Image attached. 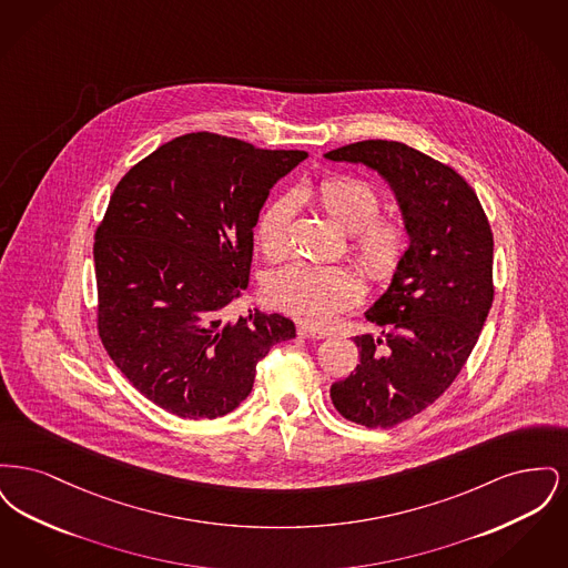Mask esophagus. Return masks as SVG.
<instances>
[{"mask_svg":"<svg viewBox=\"0 0 568 568\" xmlns=\"http://www.w3.org/2000/svg\"><path fill=\"white\" fill-rule=\"evenodd\" d=\"M297 336L300 338H325L327 332L317 329V327H311V325H297Z\"/></svg>","mask_w":568,"mask_h":568,"instance_id":"esophagus-1","label":"esophagus"}]
</instances>
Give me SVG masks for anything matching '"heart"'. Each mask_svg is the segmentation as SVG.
<instances>
[{
	"label": "heart",
	"instance_id": "obj_1",
	"mask_svg": "<svg viewBox=\"0 0 568 568\" xmlns=\"http://www.w3.org/2000/svg\"><path fill=\"white\" fill-rule=\"evenodd\" d=\"M315 200L341 230L352 234L353 260L371 281L387 283L400 271L408 253V232L392 216H378L381 195L355 176H332L315 187ZM296 197L278 195L257 219V244L271 260L290 251V227L296 215ZM264 294L272 306L306 324H329L359 297V283L341 266L294 262L271 272Z\"/></svg>",
	"mask_w": 568,
	"mask_h": 568
}]
</instances>
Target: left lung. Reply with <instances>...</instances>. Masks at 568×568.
<instances>
[{
  "label": "left lung",
  "instance_id": "1",
  "mask_svg": "<svg viewBox=\"0 0 568 568\" xmlns=\"http://www.w3.org/2000/svg\"><path fill=\"white\" fill-rule=\"evenodd\" d=\"M325 158L378 172L408 232L400 271L366 311L381 336H355L359 364L329 387L345 419L392 428L433 405L473 352L494 300V236L458 172L403 142L364 140Z\"/></svg>",
  "mask_w": 568,
  "mask_h": 568
}]
</instances>
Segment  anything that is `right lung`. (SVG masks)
Instances as JSON below:
<instances>
[{
	"instance_id": "1",
	"label": "right lung",
	"mask_w": 568,
	"mask_h": 568,
	"mask_svg": "<svg viewBox=\"0 0 568 568\" xmlns=\"http://www.w3.org/2000/svg\"><path fill=\"white\" fill-rule=\"evenodd\" d=\"M306 151L185 134L119 181L98 225V332L140 394L185 419L232 413L272 345L296 336L278 313L227 322L248 285L253 227L274 183Z\"/></svg>"
}]
</instances>
